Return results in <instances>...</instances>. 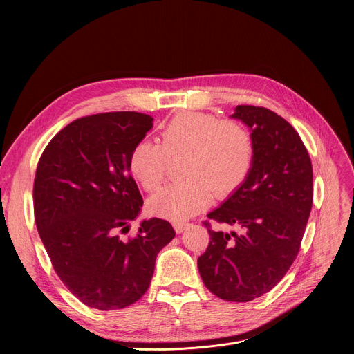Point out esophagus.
Returning <instances> with one entry per match:
<instances>
[{
	"label": "esophagus",
	"instance_id": "34e87169",
	"mask_svg": "<svg viewBox=\"0 0 354 354\" xmlns=\"http://www.w3.org/2000/svg\"><path fill=\"white\" fill-rule=\"evenodd\" d=\"M174 227H175V231L178 234H182L183 231H187L191 227V224H189V222H175Z\"/></svg>",
	"mask_w": 354,
	"mask_h": 354
}]
</instances>
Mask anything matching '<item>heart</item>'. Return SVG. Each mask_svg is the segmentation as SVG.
<instances>
[{"label":"heart","mask_w":354,"mask_h":354,"mask_svg":"<svg viewBox=\"0 0 354 354\" xmlns=\"http://www.w3.org/2000/svg\"><path fill=\"white\" fill-rule=\"evenodd\" d=\"M254 139L236 120L185 111L167 122L160 142L142 139L129 155V171L147 192L160 188L171 159L187 156L180 183L156 194L149 207L165 218L182 221L205 208L212 196L236 191L248 178L254 163Z\"/></svg>","instance_id":"heart-1"}]
</instances>
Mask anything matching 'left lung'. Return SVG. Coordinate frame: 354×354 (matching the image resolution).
Listing matches in <instances>:
<instances>
[{
	"instance_id": "8db88e82",
	"label": "left lung",
	"mask_w": 354,
	"mask_h": 354,
	"mask_svg": "<svg viewBox=\"0 0 354 354\" xmlns=\"http://www.w3.org/2000/svg\"><path fill=\"white\" fill-rule=\"evenodd\" d=\"M232 116L252 132V169L203 221L209 244L198 270L219 299L247 303L280 283L300 251L313 205V166L297 130L270 109L241 104ZM209 220L240 231L215 232Z\"/></svg>"
}]
</instances>
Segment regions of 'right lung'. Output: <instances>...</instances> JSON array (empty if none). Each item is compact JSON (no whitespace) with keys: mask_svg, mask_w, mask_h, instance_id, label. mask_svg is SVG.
I'll return each instance as SVG.
<instances>
[{"mask_svg":"<svg viewBox=\"0 0 354 354\" xmlns=\"http://www.w3.org/2000/svg\"><path fill=\"white\" fill-rule=\"evenodd\" d=\"M152 122L138 111L80 118L48 142L37 165L34 218L51 266L70 292L102 311L140 299L156 255L175 236L160 218L120 236L143 205L129 155Z\"/></svg>","mask_w":354,"mask_h":354,"instance_id":"1","label":"right lung"}]
</instances>
